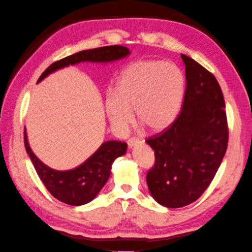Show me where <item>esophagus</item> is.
<instances>
[{
    "instance_id": "1",
    "label": "esophagus",
    "mask_w": 252,
    "mask_h": 252,
    "mask_svg": "<svg viewBox=\"0 0 252 252\" xmlns=\"http://www.w3.org/2000/svg\"><path fill=\"white\" fill-rule=\"evenodd\" d=\"M137 143H138V142H137V139H135V138H129V139H128V142H127V144H128L129 150H131V148H133V147H134Z\"/></svg>"
}]
</instances>
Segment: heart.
I'll list each match as a JSON object with an SVG mask.
<instances>
[{"instance_id":"b5f03b06","label":"heart","mask_w":252,"mask_h":252,"mask_svg":"<svg viewBox=\"0 0 252 252\" xmlns=\"http://www.w3.org/2000/svg\"><path fill=\"white\" fill-rule=\"evenodd\" d=\"M185 94V77L175 63L142 60L130 63L118 77L116 93L105 99L107 116L118 135L137 121L154 133L166 130L179 116Z\"/></svg>"}]
</instances>
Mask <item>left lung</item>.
Masks as SVG:
<instances>
[{
	"label": "left lung",
	"instance_id": "obj_1",
	"mask_svg": "<svg viewBox=\"0 0 252 252\" xmlns=\"http://www.w3.org/2000/svg\"><path fill=\"white\" fill-rule=\"evenodd\" d=\"M187 89L182 111L170 128L147 139L155 164L146 182L153 199L171 209L196 201L219 170L228 146L225 104L211 72L181 55Z\"/></svg>",
	"mask_w": 252,
	"mask_h": 252
}]
</instances>
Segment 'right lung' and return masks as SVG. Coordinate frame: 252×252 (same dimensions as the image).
Segmentation results:
<instances>
[{
	"label": "right lung",
	"mask_w": 252,
	"mask_h": 252,
	"mask_svg": "<svg viewBox=\"0 0 252 252\" xmlns=\"http://www.w3.org/2000/svg\"><path fill=\"white\" fill-rule=\"evenodd\" d=\"M129 55V49L123 45H109V47L77 52L75 55L57 61L45 69L40 76L38 84L51 73L69 65L80 63H109L124 59ZM24 145L36 173L51 195L65 204L76 205V207L89 203L98 195L109 179L111 166L115 159L119 156L125 155L127 151L126 143L107 141L102 143L100 147L84 163L71 170L59 171L49 167L36 158L28 142L26 128H24Z\"/></svg>",
	"instance_id": "add662e5"
}]
</instances>
